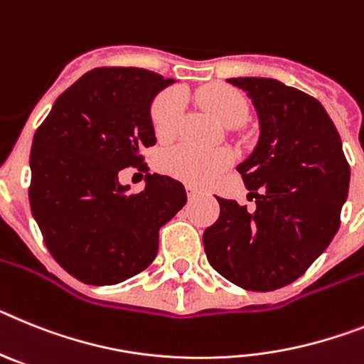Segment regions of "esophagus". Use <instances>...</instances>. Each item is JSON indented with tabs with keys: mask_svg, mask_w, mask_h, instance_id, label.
<instances>
[{
	"mask_svg": "<svg viewBox=\"0 0 364 364\" xmlns=\"http://www.w3.org/2000/svg\"><path fill=\"white\" fill-rule=\"evenodd\" d=\"M186 194H188V198H191V200H196V198H200V196H205V194H207V192L201 191V188H198V186L186 185Z\"/></svg>",
	"mask_w": 364,
	"mask_h": 364,
	"instance_id": "obj_1",
	"label": "esophagus"
}]
</instances>
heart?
Listing matches in <instances>:
<instances>
[{"instance_id":"1","label":"heart","mask_w":364,"mask_h":364,"mask_svg":"<svg viewBox=\"0 0 364 364\" xmlns=\"http://www.w3.org/2000/svg\"><path fill=\"white\" fill-rule=\"evenodd\" d=\"M198 100L221 124L238 126L247 117V102L238 91L227 86H207L198 93ZM183 117V97L178 91H164L151 106V126L157 139L170 141L178 134ZM232 161L227 150H200L181 144L168 150L161 159L164 172L194 185H207Z\"/></svg>"}]
</instances>
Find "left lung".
Masks as SVG:
<instances>
[{
    "label": "left lung",
    "instance_id": "1",
    "mask_svg": "<svg viewBox=\"0 0 364 364\" xmlns=\"http://www.w3.org/2000/svg\"><path fill=\"white\" fill-rule=\"evenodd\" d=\"M247 93L260 135L236 166L247 210L216 198L220 218L203 232L207 258L229 282L251 291L291 284L321 257L339 229L350 185L339 132L317 99L274 78H227Z\"/></svg>",
    "mask_w": 364,
    "mask_h": 364
}]
</instances>
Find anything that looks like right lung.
Wrapping results in <instances>:
<instances>
[{
    "mask_svg": "<svg viewBox=\"0 0 364 364\" xmlns=\"http://www.w3.org/2000/svg\"><path fill=\"white\" fill-rule=\"evenodd\" d=\"M173 82L148 69H91L34 134L31 210L53 258L80 282L112 286L146 269L159 229L186 203L185 186L168 176L146 173L139 194L119 179L156 144L151 102Z\"/></svg>",
    "mask_w": 364,
    "mask_h": 364,
    "instance_id": "obj_1",
    "label": "right lung"
}]
</instances>
